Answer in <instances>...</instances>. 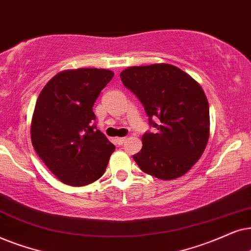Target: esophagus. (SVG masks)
I'll use <instances>...</instances> for the list:
<instances>
[{"mask_svg": "<svg viewBox=\"0 0 251 251\" xmlns=\"http://www.w3.org/2000/svg\"><path fill=\"white\" fill-rule=\"evenodd\" d=\"M126 141V138H116V142H117V145H123L124 142Z\"/></svg>", "mask_w": 251, "mask_h": 251, "instance_id": "34e87169", "label": "esophagus"}]
</instances>
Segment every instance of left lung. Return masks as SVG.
I'll return each instance as SVG.
<instances>
[{"mask_svg":"<svg viewBox=\"0 0 251 251\" xmlns=\"http://www.w3.org/2000/svg\"><path fill=\"white\" fill-rule=\"evenodd\" d=\"M120 79L157 129L143 134L142 149L133 156L136 164L162 180L183 176L202 156L210 135L209 103L202 87L170 64L132 66Z\"/></svg>","mask_w":251,"mask_h":251,"instance_id":"left-lung-1","label":"left lung"}]
</instances>
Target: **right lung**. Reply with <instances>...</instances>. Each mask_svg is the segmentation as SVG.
<instances>
[{
	"mask_svg": "<svg viewBox=\"0 0 251 251\" xmlns=\"http://www.w3.org/2000/svg\"><path fill=\"white\" fill-rule=\"evenodd\" d=\"M113 78L102 69L59 72L43 87L31 124V139L42 162L62 182L86 186L104 173L116 147L96 128L93 106Z\"/></svg>",
	"mask_w": 251,
	"mask_h": 251,
	"instance_id": "obj_1",
	"label": "right lung"
}]
</instances>
